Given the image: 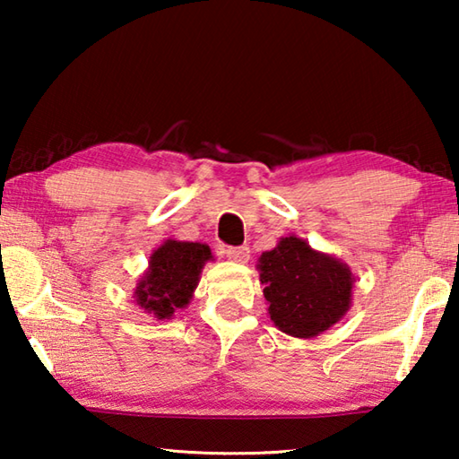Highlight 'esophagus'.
I'll return each instance as SVG.
<instances>
[{"mask_svg": "<svg viewBox=\"0 0 459 459\" xmlns=\"http://www.w3.org/2000/svg\"><path fill=\"white\" fill-rule=\"evenodd\" d=\"M248 247H227L224 248V255H227V257L230 259V261H237V263H247L248 261Z\"/></svg>", "mask_w": 459, "mask_h": 459, "instance_id": "34e87169", "label": "esophagus"}]
</instances>
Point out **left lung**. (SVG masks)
<instances>
[{"label":"left lung","mask_w":459,"mask_h":459,"mask_svg":"<svg viewBox=\"0 0 459 459\" xmlns=\"http://www.w3.org/2000/svg\"><path fill=\"white\" fill-rule=\"evenodd\" d=\"M257 269L271 320L290 336H317L351 307V269L298 237H285L263 253Z\"/></svg>","instance_id":"obj_1"}]
</instances>
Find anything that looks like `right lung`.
<instances>
[{
	"mask_svg": "<svg viewBox=\"0 0 459 459\" xmlns=\"http://www.w3.org/2000/svg\"><path fill=\"white\" fill-rule=\"evenodd\" d=\"M211 257L206 245L166 240L153 251L150 271L137 285V304L158 320H169L176 309L190 301L202 265Z\"/></svg>",
	"mask_w": 459,
	"mask_h": 459,
	"instance_id": "right-lung-1",
	"label": "right lung"
}]
</instances>
